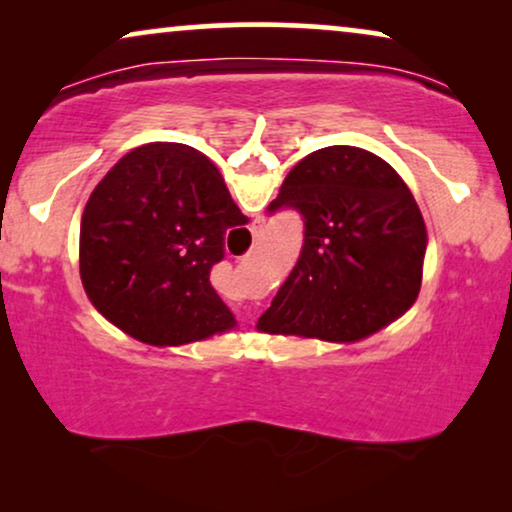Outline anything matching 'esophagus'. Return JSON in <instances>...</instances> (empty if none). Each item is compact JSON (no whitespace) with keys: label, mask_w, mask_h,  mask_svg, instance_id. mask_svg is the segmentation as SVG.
Returning a JSON list of instances; mask_svg holds the SVG:
<instances>
[{"label":"esophagus","mask_w":512,"mask_h":512,"mask_svg":"<svg viewBox=\"0 0 512 512\" xmlns=\"http://www.w3.org/2000/svg\"><path fill=\"white\" fill-rule=\"evenodd\" d=\"M251 230H254V235L258 237V235H261V233H263V226H261V223H256V226H254V228H251Z\"/></svg>","instance_id":"34e87169"}]
</instances>
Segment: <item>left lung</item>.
<instances>
[{"label": "left lung", "mask_w": 512, "mask_h": 512, "mask_svg": "<svg viewBox=\"0 0 512 512\" xmlns=\"http://www.w3.org/2000/svg\"><path fill=\"white\" fill-rule=\"evenodd\" d=\"M279 207L303 214L305 242L258 331L347 345L415 305L429 235L387 160L345 144L312 151L286 174Z\"/></svg>", "instance_id": "8db88e82"}]
</instances>
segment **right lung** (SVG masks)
I'll return each instance as SVG.
<instances>
[{
	"instance_id": "1",
	"label": "right lung",
	"mask_w": 512,
	"mask_h": 512,
	"mask_svg": "<svg viewBox=\"0 0 512 512\" xmlns=\"http://www.w3.org/2000/svg\"><path fill=\"white\" fill-rule=\"evenodd\" d=\"M247 216L219 167L193 146L153 142L125 153L81 214L79 268L104 319L153 347L233 331L235 314L209 284L223 233Z\"/></svg>"
}]
</instances>
